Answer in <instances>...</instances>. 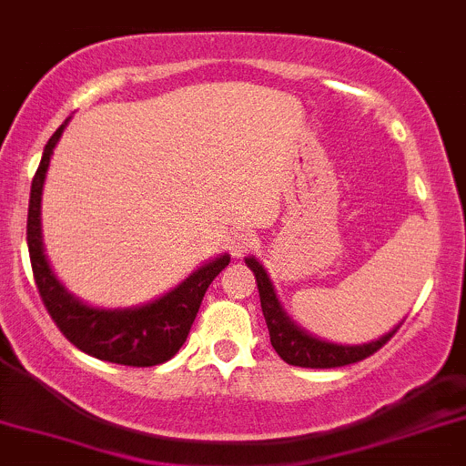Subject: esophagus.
Instances as JSON below:
<instances>
[{
	"label": "esophagus",
	"mask_w": 466,
	"mask_h": 466,
	"mask_svg": "<svg viewBox=\"0 0 466 466\" xmlns=\"http://www.w3.org/2000/svg\"><path fill=\"white\" fill-rule=\"evenodd\" d=\"M254 245L256 240L249 230H238V233H230L228 238V249L233 256H245L247 251H251Z\"/></svg>",
	"instance_id": "34e87169"
}]
</instances>
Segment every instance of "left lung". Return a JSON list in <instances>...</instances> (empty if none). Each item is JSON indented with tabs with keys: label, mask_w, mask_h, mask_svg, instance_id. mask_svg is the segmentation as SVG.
<instances>
[{
	"label": "left lung",
	"mask_w": 466,
	"mask_h": 466,
	"mask_svg": "<svg viewBox=\"0 0 466 466\" xmlns=\"http://www.w3.org/2000/svg\"><path fill=\"white\" fill-rule=\"evenodd\" d=\"M245 263L256 277L263 317H266L268 330H270L272 349L289 365L309 367V370H330V367H344L351 365V362H360L365 358L374 356L400 330L398 326L392 332H388L386 337H381V339L372 341V344H362V347H339V344L317 339V337L307 335V332H302L300 328L289 321V317L281 311L279 300L275 296V289H272L270 279H268L266 270L258 266V261L256 258H247Z\"/></svg>",
	"instance_id": "8db88e82"
}]
</instances>
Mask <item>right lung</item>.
<instances>
[{"mask_svg":"<svg viewBox=\"0 0 466 466\" xmlns=\"http://www.w3.org/2000/svg\"><path fill=\"white\" fill-rule=\"evenodd\" d=\"M64 127L66 122L50 136L44 149V159L34 173L32 191H29L27 247L38 296L59 332L87 356L127 367L161 365L182 349L208 286L228 266L230 258L221 256L217 261L208 263L196 270L189 279L182 281L175 291L138 309H92L76 300L74 296H68L46 261L44 245H41V219H38L46 170H48L50 155Z\"/></svg>","mask_w":466,"mask_h":466,"instance_id":"obj_1","label":"right lung"}]
</instances>
